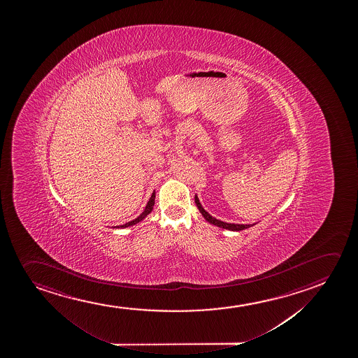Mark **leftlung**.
Returning a JSON list of instances; mask_svg holds the SVG:
<instances>
[{"label":"left lung","mask_w":358,"mask_h":358,"mask_svg":"<svg viewBox=\"0 0 358 358\" xmlns=\"http://www.w3.org/2000/svg\"><path fill=\"white\" fill-rule=\"evenodd\" d=\"M195 203L199 210H200L201 215H203V218H205L208 223L215 225V227H218V228H222V229L231 230V231H240V230L248 229V228H251L253 225H256V223H253V224H234V223H227V222H223V220H217V218L212 217V215L202 207L199 197L196 195Z\"/></svg>","instance_id":"8db88e82"}]
</instances>
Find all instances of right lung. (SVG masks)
Masks as SVG:
<instances>
[{"label":"right lung","instance_id":"add662e5","mask_svg":"<svg viewBox=\"0 0 358 358\" xmlns=\"http://www.w3.org/2000/svg\"><path fill=\"white\" fill-rule=\"evenodd\" d=\"M155 197H156V191L153 190L152 195L148 199V203L145 206L143 212H141L135 220L127 222L125 224L115 225V227H112V228H113V229H124V228H129V227L138 224V222L145 220V218L152 212L153 206H155Z\"/></svg>","mask_w":358,"mask_h":358}]
</instances>
